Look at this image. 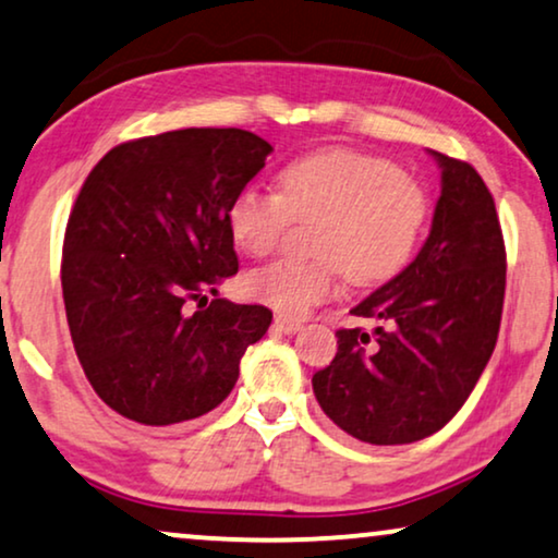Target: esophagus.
<instances>
[{
    "label": "esophagus",
    "instance_id": "1",
    "mask_svg": "<svg viewBox=\"0 0 558 558\" xmlns=\"http://www.w3.org/2000/svg\"><path fill=\"white\" fill-rule=\"evenodd\" d=\"M276 331H280V333H295V331H301V320L298 318H290V316H276Z\"/></svg>",
    "mask_w": 558,
    "mask_h": 558
}]
</instances>
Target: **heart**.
I'll return each mask as SVG.
<instances>
[{"instance_id":"1","label":"heart","mask_w":558,"mask_h":558,"mask_svg":"<svg viewBox=\"0 0 558 558\" xmlns=\"http://www.w3.org/2000/svg\"><path fill=\"white\" fill-rule=\"evenodd\" d=\"M429 215L417 179L379 156L328 146L288 161L278 194L245 186L227 207V227L242 253L265 257L293 219L311 227L313 260H278L245 278L247 295L280 316H303L328 301L341 272L354 286H379L410 263Z\"/></svg>"}]
</instances>
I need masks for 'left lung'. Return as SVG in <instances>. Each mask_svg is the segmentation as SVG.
Here are the masks:
<instances>
[{
	"label": "left lung",
	"mask_w": 558,
	"mask_h": 558,
	"mask_svg": "<svg viewBox=\"0 0 558 558\" xmlns=\"http://www.w3.org/2000/svg\"><path fill=\"white\" fill-rule=\"evenodd\" d=\"M442 169L433 230L417 257L341 328L331 364L313 374L320 410L368 445H407L450 422L496 349L506 295V245L496 202L468 161L433 151Z\"/></svg>",
	"instance_id": "8db88e82"
}]
</instances>
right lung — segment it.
Wrapping results in <instances>:
<instances>
[{
    "instance_id": "right-lung-1",
    "label": "right lung",
    "mask_w": 558,
    "mask_h": 558,
    "mask_svg": "<svg viewBox=\"0 0 558 558\" xmlns=\"http://www.w3.org/2000/svg\"><path fill=\"white\" fill-rule=\"evenodd\" d=\"M270 151L242 129H182L125 141L85 179L62 298L90 387L125 420L169 427L211 412L268 331L265 305H207V293L238 272L227 207Z\"/></svg>"
}]
</instances>
